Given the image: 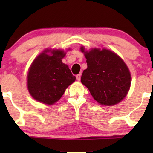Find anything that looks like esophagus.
<instances>
[{
	"label": "esophagus",
	"instance_id": "esophagus-1",
	"mask_svg": "<svg viewBox=\"0 0 153 153\" xmlns=\"http://www.w3.org/2000/svg\"><path fill=\"white\" fill-rule=\"evenodd\" d=\"M81 74H77L76 76V79L78 81H80V79H81Z\"/></svg>",
	"mask_w": 153,
	"mask_h": 153
}]
</instances>
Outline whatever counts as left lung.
<instances>
[{
    "label": "left lung",
    "mask_w": 153,
    "mask_h": 153,
    "mask_svg": "<svg viewBox=\"0 0 153 153\" xmlns=\"http://www.w3.org/2000/svg\"><path fill=\"white\" fill-rule=\"evenodd\" d=\"M81 51L86 58L88 68L81 81L98 103L114 106L125 97L131 84V74L122 58L110 50L92 49Z\"/></svg>",
    "instance_id": "8db88e82"
}]
</instances>
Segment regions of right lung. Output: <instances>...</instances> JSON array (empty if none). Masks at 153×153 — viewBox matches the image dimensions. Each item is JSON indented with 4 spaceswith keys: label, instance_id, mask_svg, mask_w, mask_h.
I'll return each mask as SVG.
<instances>
[{
    "label": "right lung",
    "instance_id": "obj_1",
    "mask_svg": "<svg viewBox=\"0 0 153 153\" xmlns=\"http://www.w3.org/2000/svg\"><path fill=\"white\" fill-rule=\"evenodd\" d=\"M49 51L51 55L47 54ZM65 54L62 50L47 49L33 60L27 76V84L35 100L48 105L54 104L76 80L68 66L62 63Z\"/></svg>",
    "mask_w": 153,
    "mask_h": 153
}]
</instances>
